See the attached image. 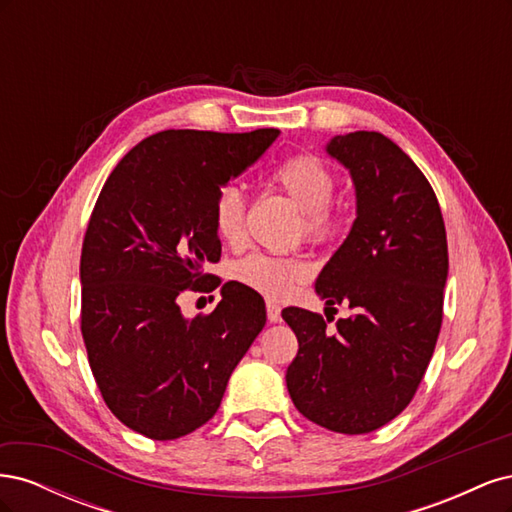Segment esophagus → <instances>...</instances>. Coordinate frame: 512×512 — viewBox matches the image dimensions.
Here are the masks:
<instances>
[{
  "label": "esophagus",
  "mask_w": 512,
  "mask_h": 512,
  "mask_svg": "<svg viewBox=\"0 0 512 512\" xmlns=\"http://www.w3.org/2000/svg\"><path fill=\"white\" fill-rule=\"evenodd\" d=\"M267 318H269V322H280L282 320V307L273 303V301H267Z\"/></svg>",
  "instance_id": "obj_1"
}]
</instances>
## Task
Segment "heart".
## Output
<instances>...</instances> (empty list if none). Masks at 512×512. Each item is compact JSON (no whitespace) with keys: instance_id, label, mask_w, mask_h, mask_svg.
Returning <instances> with one entry per match:
<instances>
[{"instance_id":"heart-1","label":"heart","mask_w":512,"mask_h":512,"mask_svg":"<svg viewBox=\"0 0 512 512\" xmlns=\"http://www.w3.org/2000/svg\"><path fill=\"white\" fill-rule=\"evenodd\" d=\"M271 181L301 209L299 235L316 245L331 243L344 218L331 203L335 192L333 170L312 153H299L273 170ZM213 228L228 245H239L245 232V196L237 185H224L213 200ZM312 275L303 256H273L256 252L235 265V280L273 301L286 299Z\"/></svg>"}]
</instances>
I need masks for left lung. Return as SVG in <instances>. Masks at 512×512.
<instances>
[{
  "label": "left lung",
  "mask_w": 512,
  "mask_h": 512,
  "mask_svg": "<svg viewBox=\"0 0 512 512\" xmlns=\"http://www.w3.org/2000/svg\"><path fill=\"white\" fill-rule=\"evenodd\" d=\"M327 151L356 188L350 235L316 280L327 309L354 316L327 329L316 312L286 307L299 339L286 371L292 404L337 433H369L404 410L421 384L442 327L448 245L427 177L380 132L335 136Z\"/></svg>",
  "instance_id": "obj_1"
}]
</instances>
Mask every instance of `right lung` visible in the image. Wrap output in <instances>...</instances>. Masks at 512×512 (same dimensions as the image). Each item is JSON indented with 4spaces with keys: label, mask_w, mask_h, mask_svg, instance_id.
<instances>
[{
    "label": "right lung",
    "mask_w": 512,
    "mask_h": 512,
    "mask_svg": "<svg viewBox=\"0 0 512 512\" xmlns=\"http://www.w3.org/2000/svg\"><path fill=\"white\" fill-rule=\"evenodd\" d=\"M280 134L164 130L128 151L91 211L81 252V333L91 374L119 421L151 440L188 436L218 412L232 369L267 322L265 301L224 284L211 314L177 297L209 292L222 243L213 200Z\"/></svg>",
    "instance_id": "right-lung-1"
}]
</instances>
